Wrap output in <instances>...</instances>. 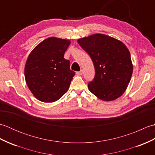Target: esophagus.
Listing matches in <instances>:
<instances>
[{
  "label": "esophagus",
  "mask_w": 155,
  "mask_h": 155,
  "mask_svg": "<svg viewBox=\"0 0 155 155\" xmlns=\"http://www.w3.org/2000/svg\"><path fill=\"white\" fill-rule=\"evenodd\" d=\"M83 74V70H81L80 71H78V72H77V74H78V75H82Z\"/></svg>",
  "instance_id": "esophagus-1"
}]
</instances>
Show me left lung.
<instances>
[{
  "instance_id": "1",
  "label": "left lung",
  "mask_w": 155,
  "mask_h": 155,
  "mask_svg": "<svg viewBox=\"0 0 155 155\" xmlns=\"http://www.w3.org/2000/svg\"><path fill=\"white\" fill-rule=\"evenodd\" d=\"M90 55L95 69L88 88L98 98L114 101L123 94L132 77L133 65L128 49L123 42L103 34L77 40Z\"/></svg>"
}]
</instances>
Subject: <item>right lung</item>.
<instances>
[{"label":"right lung","mask_w":155,"mask_h":155,"mask_svg":"<svg viewBox=\"0 0 155 155\" xmlns=\"http://www.w3.org/2000/svg\"><path fill=\"white\" fill-rule=\"evenodd\" d=\"M71 44L68 39L49 37L36 46L25 67L26 83L34 97L53 103L67 93L75 74L70 61L64 58Z\"/></svg>","instance_id":"add662e5"}]
</instances>
